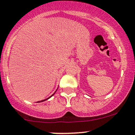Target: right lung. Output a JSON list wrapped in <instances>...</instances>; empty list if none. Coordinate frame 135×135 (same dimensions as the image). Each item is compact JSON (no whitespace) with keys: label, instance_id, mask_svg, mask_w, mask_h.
I'll return each mask as SVG.
<instances>
[{"label":"right lung","instance_id":"1","mask_svg":"<svg viewBox=\"0 0 135 135\" xmlns=\"http://www.w3.org/2000/svg\"><path fill=\"white\" fill-rule=\"evenodd\" d=\"M54 94H53V95H54ZM49 98H50V97H49ZM49 98H47V99H49ZM47 99H45V100H42V101H38V102H42V101H46V100H47Z\"/></svg>","mask_w":135,"mask_h":135}]
</instances>
